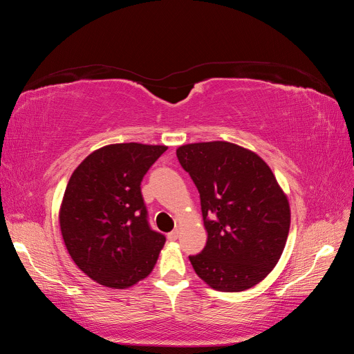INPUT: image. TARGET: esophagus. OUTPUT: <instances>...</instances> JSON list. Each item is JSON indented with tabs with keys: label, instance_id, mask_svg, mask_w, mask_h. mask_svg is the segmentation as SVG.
<instances>
[{
	"label": "esophagus",
	"instance_id": "1",
	"mask_svg": "<svg viewBox=\"0 0 354 354\" xmlns=\"http://www.w3.org/2000/svg\"><path fill=\"white\" fill-rule=\"evenodd\" d=\"M167 238H168V241H177V238H178V232H177V230L169 232V233L167 234Z\"/></svg>",
	"mask_w": 354,
	"mask_h": 354
}]
</instances>
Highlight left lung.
I'll use <instances>...</instances> for the list:
<instances>
[{
	"instance_id": "1",
	"label": "left lung",
	"mask_w": 354,
	"mask_h": 354,
	"mask_svg": "<svg viewBox=\"0 0 354 354\" xmlns=\"http://www.w3.org/2000/svg\"><path fill=\"white\" fill-rule=\"evenodd\" d=\"M194 180L208 239L189 260L212 289L241 292L261 282L279 261L291 209L270 167L229 142L190 143L177 149Z\"/></svg>"
}]
</instances>
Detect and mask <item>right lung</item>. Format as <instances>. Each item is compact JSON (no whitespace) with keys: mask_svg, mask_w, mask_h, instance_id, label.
Instances as JSON below:
<instances>
[{"mask_svg":"<svg viewBox=\"0 0 354 354\" xmlns=\"http://www.w3.org/2000/svg\"><path fill=\"white\" fill-rule=\"evenodd\" d=\"M167 146H103L73 171L59 211L73 263L97 283L125 289L151 274L165 236L151 229L142 180Z\"/></svg>","mask_w":354,"mask_h":354,"instance_id":"obj_1","label":"right lung"}]
</instances>
